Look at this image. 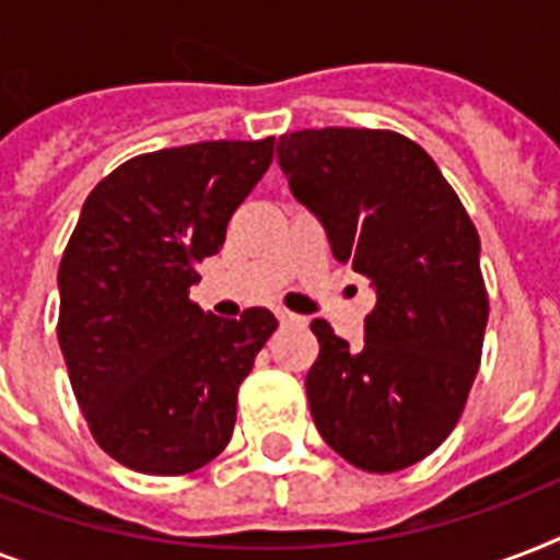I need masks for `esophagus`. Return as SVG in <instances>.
<instances>
[{
    "instance_id": "obj_1",
    "label": "esophagus",
    "mask_w": 560,
    "mask_h": 560,
    "mask_svg": "<svg viewBox=\"0 0 560 560\" xmlns=\"http://www.w3.org/2000/svg\"><path fill=\"white\" fill-rule=\"evenodd\" d=\"M276 316H279V323H281V325H299V323H305L302 316L290 314V311H284V307H279V311H276Z\"/></svg>"
}]
</instances>
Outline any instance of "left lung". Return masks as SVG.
<instances>
[{
	"instance_id": "obj_1",
	"label": "left lung",
	"mask_w": 560,
	"mask_h": 560,
	"mask_svg": "<svg viewBox=\"0 0 560 560\" xmlns=\"http://www.w3.org/2000/svg\"><path fill=\"white\" fill-rule=\"evenodd\" d=\"M279 165L334 258L377 290L360 349L325 319L311 323L319 358L305 386L316 430L354 468H409L459 424L482 360L477 226L430 153L395 130L284 133Z\"/></svg>"
}]
</instances>
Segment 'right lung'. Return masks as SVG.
I'll list each match as a JSON object with an SVG mask.
<instances>
[{
  "label": "right lung",
  "mask_w": 560,
  "mask_h": 560,
  "mask_svg": "<svg viewBox=\"0 0 560 560\" xmlns=\"http://www.w3.org/2000/svg\"><path fill=\"white\" fill-rule=\"evenodd\" d=\"M276 136L142 153L86 197L60 258L57 342L92 439L125 468L183 477L232 439L237 389L279 328L188 299L229 218L272 162Z\"/></svg>",
  "instance_id": "add662e5"
}]
</instances>
